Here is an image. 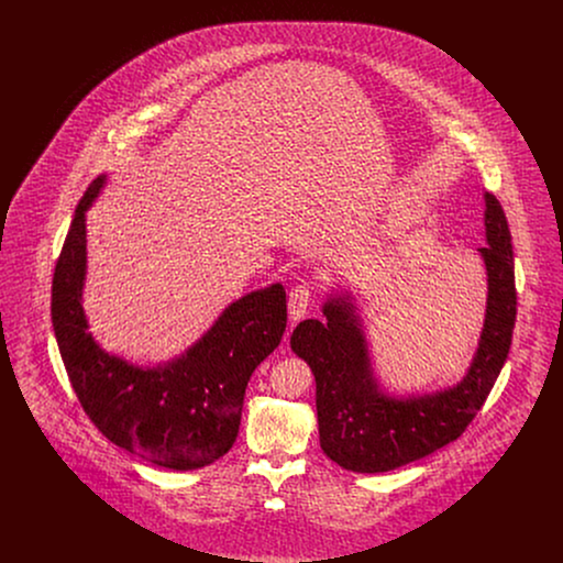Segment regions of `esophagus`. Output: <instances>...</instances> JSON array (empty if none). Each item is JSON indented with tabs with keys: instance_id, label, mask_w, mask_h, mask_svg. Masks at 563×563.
Segmentation results:
<instances>
[{
	"instance_id": "esophagus-1",
	"label": "esophagus",
	"mask_w": 563,
	"mask_h": 563,
	"mask_svg": "<svg viewBox=\"0 0 563 563\" xmlns=\"http://www.w3.org/2000/svg\"><path fill=\"white\" fill-rule=\"evenodd\" d=\"M308 306H310V287L306 283H301V285H297V287L291 289L289 301H287L291 322L301 321L306 317V312H308Z\"/></svg>"
}]
</instances>
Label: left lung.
I'll list each match as a JSON object with an SVG mask.
<instances>
[{
  "label": "left lung",
  "instance_id": "1",
  "mask_svg": "<svg viewBox=\"0 0 563 563\" xmlns=\"http://www.w3.org/2000/svg\"><path fill=\"white\" fill-rule=\"evenodd\" d=\"M485 246L477 249L487 276L485 319L477 352L454 386L395 397L377 382L363 319L350 289H333L322 321L294 329L291 350L317 382V416L324 454L352 473H386L441 450L473 422L509 356L517 314L515 264L507 214L485 191Z\"/></svg>",
  "mask_w": 563,
  "mask_h": 563
}]
</instances>
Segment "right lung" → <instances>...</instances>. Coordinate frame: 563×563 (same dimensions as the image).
Returning <instances> with one entry per match:
<instances>
[{"label": "right lung", "instance_id": "add662e5", "mask_svg": "<svg viewBox=\"0 0 563 563\" xmlns=\"http://www.w3.org/2000/svg\"><path fill=\"white\" fill-rule=\"evenodd\" d=\"M108 184L99 175L76 209L53 278V327L86 416L118 448L162 468L194 471L230 452L255 367L280 344V283L232 301L184 354L147 367L101 349L81 308L86 211Z\"/></svg>", "mask_w": 563, "mask_h": 563}]
</instances>
